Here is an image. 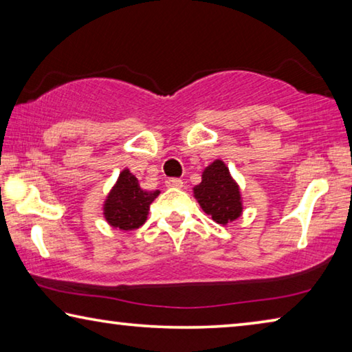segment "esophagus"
Listing matches in <instances>:
<instances>
[{"mask_svg": "<svg viewBox=\"0 0 352 352\" xmlns=\"http://www.w3.org/2000/svg\"><path fill=\"white\" fill-rule=\"evenodd\" d=\"M166 186H168V188L182 189V188H183V182L180 180V178H169V180L166 182Z\"/></svg>", "mask_w": 352, "mask_h": 352, "instance_id": "esophagus-1", "label": "esophagus"}]
</instances>
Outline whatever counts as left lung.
<instances>
[{
	"label": "left lung",
	"mask_w": 352,
	"mask_h": 352,
	"mask_svg": "<svg viewBox=\"0 0 352 352\" xmlns=\"http://www.w3.org/2000/svg\"><path fill=\"white\" fill-rule=\"evenodd\" d=\"M192 192L201 210L214 222L228 225L242 216L241 188L222 160H214L206 166L201 172V182L192 188Z\"/></svg>",
	"instance_id": "1"
}]
</instances>
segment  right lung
Here are the masks:
<instances>
[{"label": "right lung", "instance_id": "obj_1", "mask_svg": "<svg viewBox=\"0 0 352 352\" xmlns=\"http://www.w3.org/2000/svg\"><path fill=\"white\" fill-rule=\"evenodd\" d=\"M160 195V190H146L140 186L138 178L127 168L119 172L116 183L107 194L102 214L107 223L121 231L138 230L144 225L151 204Z\"/></svg>", "mask_w": 352, "mask_h": 352}]
</instances>
